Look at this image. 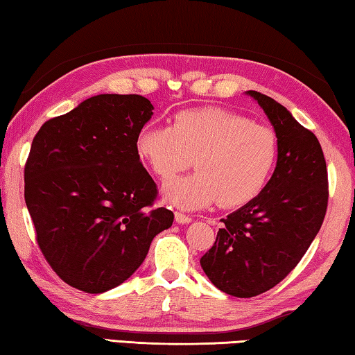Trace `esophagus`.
Masks as SVG:
<instances>
[{"label": "esophagus", "instance_id": "obj_1", "mask_svg": "<svg viewBox=\"0 0 355 355\" xmlns=\"http://www.w3.org/2000/svg\"><path fill=\"white\" fill-rule=\"evenodd\" d=\"M175 220L178 222V224H189V222H192V218L188 214H183L180 211H175Z\"/></svg>", "mask_w": 355, "mask_h": 355}]
</instances>
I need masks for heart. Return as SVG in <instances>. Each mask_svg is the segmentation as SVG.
Returning <instances> with one entry per match:
<instances>
[{
  "label": "heart",
  "instance_id": "obj_1",
  "mask_svg": "<svg viewBox=\"0 0 355 355\" xmlns=\"http://www.w3.org/2000/svg\"><path fill=\"white\" fill-rule=\"evenodd\" d=\"M136 152L159 180L191 164L196 172L164 186L172 205L196 209L219 200L243 207L260 196L277 163V137L266 125L224 107L182 111L172 127L147 123L136 136Z\"/></svg>",
  "mask_w": 355,
  "mask_h": 355
}]
</instances>
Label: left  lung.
Here are the masks:
<instances>
[{
  "mask_svg": "<svg viewBox=\"0 0 355 355\" xmlns=\"http://www.w3.org/2000/svg\"><path fill=\"white\" fill-rule=\"evenodd\" d=\"M277 136V166L260 196L228 214L213 248L200 258L211 284L230 296L271 290L300 261L327 209V167L320 141L285 106L248 91Z\"/></svg>",
  "mask_w": 355,
  "mask_h": 355,
  "instance_id": "obj_1",
  "label": "left lung"
}]
</instances>
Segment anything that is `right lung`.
<instances>
[{"mask_svg":"<svg viewBox=\"0 0 355 355\" xmlns=\"http://www.w3.org/2000/svg\"><path fill=\"white\" fill-rule=\"evenodd\" d=\"M153 116L142 95L101 94L42 125L25 166V202L45 260L59 277L98 294L133 275L173 213L136 152Z\"/></svg>","mask_w":355,"mask_h":355,"instance_id":"right-lung-1","label":"right lung"}]
</instances>
